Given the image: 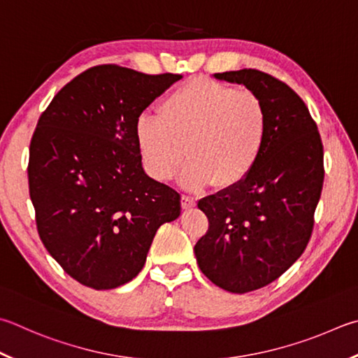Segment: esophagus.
Returning <instances> with one entry per match:
<instances>
[{"label": "esophagus", "instance_id": "obj_1", "mask_svg": "<svg viewBox=\"0 0 358 358\" xmlns=\"http://www.w3.org/2000/svg\"><path fill=\"white\" fill-rule=\"evenodd\" d=\"M194 206H196V199L189 196H181V208L183 210H191Z\"/></svg>", "mask_w": 358, "mask_h": 358}]
</instances>
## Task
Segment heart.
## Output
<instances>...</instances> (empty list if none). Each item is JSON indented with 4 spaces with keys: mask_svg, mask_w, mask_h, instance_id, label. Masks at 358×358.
Returning a JSON list of instances; mask_svg holds the SVG:
<instances>
[{
    "mask_svg": "<svg viewBox=\"0 0 358 358\" xmlns=\"http://www.w3.org/2000/svg\"><path fill=\"white\" fill-rule=\"evenodd\" d=\"M266 133L268 114L255 92L196 78L172 90L157 117H141L136 144L153 178L171 180L187 153L191 161L181 173L186 189L213 183L230 189L257 166Z\"/></svg>",
    "mask_w": 358,
    "mask_h": 358,
    "instance_id": "1",
    "label": "heart"
}]
</instances>
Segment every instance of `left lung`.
I'll use <instances>...</instances> for the list:
<instances>
[{
    "mask_svg": "<svg viewBox=\"0 0 358 358\" xmlns=\"http://www.w3.org/2000/svg\"><path fill=\"white\" fill-rule=\"evenodd\" d=\"M244 84L264 103L268 133L253 171L241 183L199 200L208 230L194 245L200 271L230 292L277 280L307 247L324 181L320 131L288 84L255 69L216 73Z\"/></svg>",
    "mask_w": 358,
    "mask_h": 358,
    "instance_id": "8db88e82",
    "label": "left lung"
}]
</instances>
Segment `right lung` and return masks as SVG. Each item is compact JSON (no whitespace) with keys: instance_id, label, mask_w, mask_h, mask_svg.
Returning a JSON list of instances; mask_svg holds the SVG:
<instances>
[{"instance_id":"right-lung-1","label":"right lung","mask_w":358,"mask_h":358,"mask_svg":"<svg viewBox=\"0 0 358 358\" xmlns=\"http://www.w3.org/2000/svg\"><path fill=\"white\" fill-rule=\"evenodd\" d=\"M181 78L96 66L67 83L38 117L28 162L37 231L84 287L133 280L157 230L180 216V194L142 169L136 123Z\"/></svg>"}]
</instances>
